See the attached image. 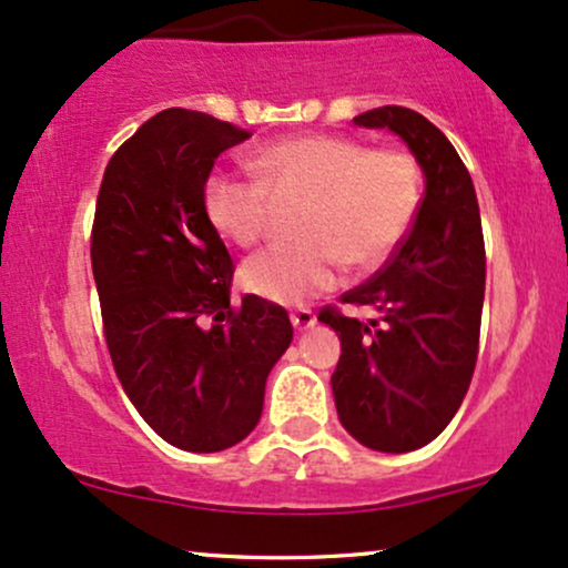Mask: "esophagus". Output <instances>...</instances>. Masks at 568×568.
<instances>
[{"instance_id": "esophagus-1", "label": "esophagus", "mask_w": 568, "mask_h": 568, "mask_svg": "<svg viewBox=\"0 0 568 568\" xmlns=\"http://www.w3.org/2000/svg\"><path fill=\"white\" fill-rule=\"evenodd\" d=\"M291 323H293V328L306 331L317 323V317H315V312L306 310V306H298V310L291 312Z\"/></svg>"}]
</instances>
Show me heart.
<instances>
[{
  "label": "heart",
  "mask_w": 568,
  "mask_h": 568,
  "mask_svg": "<svg viewBox=\"0 0 568 568\" xmlns=\"http://www.w3.org/2000/svg\"><path fill=\"white\" fill-rule=\"evenodd\" d=\"M256 179L219 173L205 184L211 224L240 247L270 234L275 202H302V243L258 253L243 266L251 293L280 304L334 288L338 272L374 270L406 240L422 205V168L408 149H368L344 135L280 141L256 158Z\"/></svg>",
  "instance_id": "b5f03b06"
}]
</instances>
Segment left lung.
<instances>
[{
  "label": "left lung",
  "mask_w": 568,
  "mask_h": 568,
  "mask_svg": "<svg viewBox=\"0 0 568 568\" xmlns=\"http://www.w3.org/2000/svg\"><path fill=\"white\" fill-rule=\"evenodd\" d=\"M355 125L389 128L414 152L427 192L406 240L342 304L371 306L368 323L323 306L338 334L331 376L338 422L363 446L406 454L446 429L478 361L486 245L470 173L452 141L406 106H379Z\"/></svg>",
  "instance_id": "1"
}]
</instances>
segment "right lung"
<instances>
[{
    "label": "right lung",
    "mask_w": 568,
    "mask_h": 568,
    "mask_svg": "<svg viewBox=\"0 0 568 568\" xmlns=\"http://www.w3.org/2000/svg\"><path fill=\"white\" fill-rule=\"evenodd\" d=\"M247 135L189 109L154 114L109 160L90 232L116 379L162 440L194 454L251 435L293 338L280 304L230 302L234 262L205 211L213 162Z\"/></svg>",
    "instance_id": "add662e5"
}]
</instances>
